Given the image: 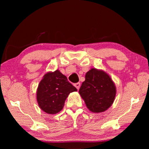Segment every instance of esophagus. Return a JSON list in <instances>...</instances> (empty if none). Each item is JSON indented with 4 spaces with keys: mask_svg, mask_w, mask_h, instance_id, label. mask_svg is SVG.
<instances>
[{
    "mask_svg": "<svg viewBox=\"0 0 149 149\" xmlns=\"http://www.w3.org/2000/svg\"><path fill=\"white\" fill-rule=\"evenodd\" d=\"M74 86L77 88V90H79L80 87V83H76V84H74Z\"/></svg>",
    "mask_w": 149,
    "mask_h": 149,
    "instance_id": "obj_1",
    "label": "esophagus"
}]
</instances>
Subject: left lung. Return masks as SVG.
<instances>
[{"label": "left lung", "instance_id": "left-lung-1", "mask_svg": "<svg viewBox=\"0 0 149 149\" xmlns=\"http://www.w3.org/2000/svg\"><path fill=\"white\" fill-rule=\"evenodd\" d=\"M79 93L91 112L100 113L104 112L113 104L116 87L107 73L92 68L86 73L85 80Z\"/></svg>", "mask_w": 149, "mask_h": 149}]
</instances>
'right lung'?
I'll use <instances>...</instances> for the list:
<instances>
[{"mask_svg":"<svg viewBox=\"0 0 149 149\" xmlns=\"http://www.w3.org/2000/svg\"><path fill=\"white\" fill-rule=\"evenodd\" d=\"M77 89L58 70L44 75L37 89V100L40 108L49 114L62 110L65 99Z\"/></svg>","mask_w":149,"mask_h":149,"instance_id":"right-lung-1","label":"right lung"}]
</instances>
